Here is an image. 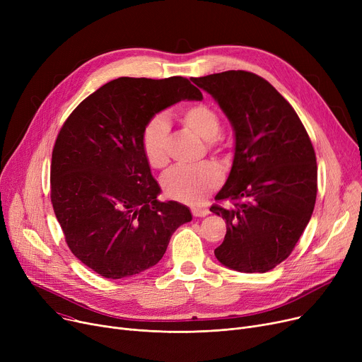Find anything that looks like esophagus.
<instances>
[{
	"label": "esophagus",
	"instance_id": "34e87169",
	"mask_svg": "<svg viewBox=\"0 0 362 362\" xmlns=\"http://www.w3.org/2000/svg\"><path fill=\"white\" fill-rule=\"evenodd\" d=\"M192 214L194 217H205L210 214V211H208L206 208H192Z\"/></svg>",
	"mask_w": 362,
	"mask_h": 362
}]
</instances>
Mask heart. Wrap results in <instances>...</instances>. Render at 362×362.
Instances as JSON below:
<instances>
[{
  "label": "heart",
  "instance_id": "b5f03b06",
  "mask_svg": "<svg viewBox=\"0 0 362 362\" xmlns=\"http://www.w3.org/2000/svg\"><path fill=\"white\" fill-rule=\"evenodd\" d=\"M179 119L185 127L205 141L211 154L221 157L227 145L218 136L221 120L218 112L206 104H192L185 107ZM168 123L163 116H154L146 122L141 135V149L146 163L152 168H164L168 161ZM221 183V173L216 164L202 163L197 167H175L163 176L161 185L164 194L183 204H199L214 192Z\"/></svg>",
  "mask_w": 362,
  "mask_h": 362
}]
</instances>
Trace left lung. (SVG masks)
<instances>
[{
	"label": "left lung",
	"instance_id": "left-lung-1",
	"mask_svg": "<svg viewBox=\"0 0 362 362\" xmlns=\"http://www.w3.org/2000/svg\"><path fill=\"white\" fill-rule=\"evenodd\" d=\"M235 130L229 179L210 211L226 220L217 259L240 273H265L286 259L313 216L317 161L293 107L261 76L229 70L192 78Z\"/></svg>",
	"mask_w": 362,
	"mask_h": 362
}]
</instances>
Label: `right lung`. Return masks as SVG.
Here are the masks:
<instances>
[{
    "instance_id": "right-lung-1",
    "label": "right lung",
    "mask_w": 362,
    "mask_h": 362,
    "mask_svg": "<svg viewBox=\"0 0 362 362\" xmlns=\"http://www.w3.org/2000/svg\"><path fill=\"white\" fill-rule=\"evenodd\" d=\"M182 100H202L191 81L119 78L90 93L52 149L51 202L76 258L105 279L139 274L164 255L189 208L157 199L141 149L149 119Z\"/></svg>"
}]
</instances>
